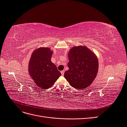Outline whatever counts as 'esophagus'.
<instances>
[{"instance_id": "34e87169", "label": "esophagus", "mask_w": 127, "mask_h": 127, "mask_svg": "<svg viewBox=\"0 0 127 127\" xmlns=\"http://www.w3.org/2000/svg\"><path fill=\"white\" fill-rule=\"evenodd\" d=\"M64 70L61 71V75H62V76L64 75Z\"/></svg>"}]
</instances>
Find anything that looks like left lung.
I'll return each instance as SVG.
<instances>
[{
    "instance_id": "left-lung-1",
    "label": "left lung",
    "mask_w": 127,
    "mask_h": 127,
    "mask_svg": "<svg viewBox=\"0 0 127 127\" xmlns=\"http://www.w3.org/2000/svg\"><path fill=\"white\" fill-rule=\"evenodd\" d=\"M68 56L69 70L64 72V78L73 87L86 88L94 81L97 74V58L84 46L72 48Z\"/></svg>"
}]
</instances>
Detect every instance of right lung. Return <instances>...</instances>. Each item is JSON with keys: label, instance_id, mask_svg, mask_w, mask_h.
<instances>
[{"label": "right lung", "instance_id": "obj_1", "mask_svg": "<svg viewBox=\"0 0 127 127\" xmlns=\"http://www.w3.org/2000/svg\"><path fill=\"white\" fill-rule=\"evenodd\" d=\"M52 51L49 48H40L34 51L30 60V75L42 89L51 87L61 75L51 61Z\"/></svg>", "mask_w": 127, "mask_h": 127}]
</instances>
